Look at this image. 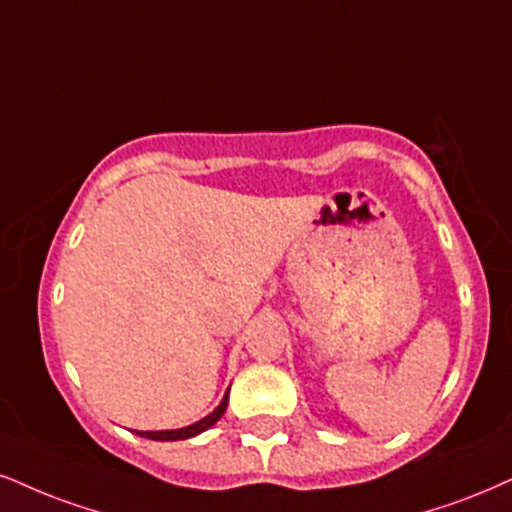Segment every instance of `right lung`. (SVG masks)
Returning <instances> with one entry per match:
<instances>
[{
    "label": "right lung",
    "mask_w": 512,
    "mask_h": 512,
    "mask_svg": "<svg viewBox=\"0 0 512 512\" xmlns=\"http://www.w3.org/2000/svg\"><path fill=\"white\" fill-rule=\"evenodd\" d=\"M227 394H230V389L225 391V396H223V401H220V406L213 410V413H208L204 420H199V422H194V425H189V427H182V430H163V432H135V434H140V437H144V439H154V441H180V439H189V437H197V434H201V432H206L208 427H213L216 425V422L223 418V413H225V408H227Z\"/></svg>",
    "instance_id": "right-lung-1"
}]
</instances>
